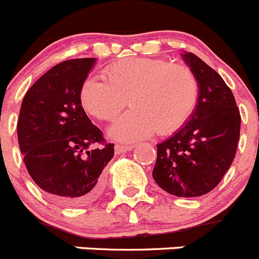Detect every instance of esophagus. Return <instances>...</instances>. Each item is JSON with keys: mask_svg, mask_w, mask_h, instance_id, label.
I'll list each match as a JSON object with an SVG mask.
<instances>
[{"mask_svg": "<svg viewBox=\"0 0 259 259\" xmlns=\"http://www.w3.org/2000/svg\"><path fill=\"white\" fill-rule=\"evenodd\" d=\"M133 148V146H123V145H116L114 146V151H116L117 155H121V153L127 152Z\"/></svg>", "mask_w": 259, "mask_h": 259, "instance_id": "34e87169", "label": "esophagus"}]
</instances>
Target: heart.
<instances>
[{
    "instance_id": "obj_1",
    "label": "heart",
    "mask_w": 259,
    "mask_h": 259,
    "mask_svg": "<svg viewBox=\"0 0 259 259\" xmlns=\"http://www.w3.org/2000/svg\"><path fill=\"white\" fill-rule=\"evenodd\" d=\"M104 81L88 79L80 89L83 108L101 121H114L128 104L132 111L109 130L122 142L153 132L170 135L188 122L195 109L199 84L189 68L157 59H124L103 71Z\"/></svg>"
}]
</instances>
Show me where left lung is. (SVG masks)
I'll return each mask as SVG.
<instances>
[{
  "label": "left lung",
  "mask_w": 259,
  "mask_h": 259,
  "mask_svg": "<svg viewBox=\"0 0 259 259\" xmlns=\"http://www.w3.org/2000/svg\"><path fill=\"white\" fill-rule=\"evenodd\" d=\"M181 58L198 80V103L188 122L156 146L152 176L171 195L194 198L213 190L232 165L240 114L232 91L214 69L193 53L184 51Z\"/></svg>",
  "instance_id": "8db88e82"
}]
</instances>
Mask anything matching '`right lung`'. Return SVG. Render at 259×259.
<instances>
[{"label": "right lung", "instance_id": "right-lung-1", "mask_svg": "<svg viewBox=\"0 0 259 259\" xmlns=\"http://www.w3.org/2000/svg\"><path fill=\"white\" fill-rule=\"evenodd\" d=\"M96 58L59 63L27 91L20 109L17 138L32 180L64 206H83L104 188L102 174L113 158L114 145L104 143L80 103V89Z\"/></svg>", "mask_w": 259, "mask_h": 259}]
</instances>
